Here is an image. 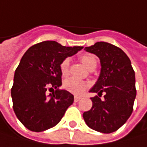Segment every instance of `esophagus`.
Returning <instances> with one entry per match:
<instances>
[{
  "instance_id": "obj_1",
  "label": "esophagus",
  "mask_w": 147,
  "mask_h": 147,
  "mask_svg": "<svg viewBox=\"0 0 147 147\" xmlns=\"http://www.w3.org/2000/svg\"><path fill=\"white\" fill-rule=\"evenodd\" d=\"M80 99H81L80 96H75V97H74V100H75L76 102H78Z\"/></svg>"
}]
</instances>
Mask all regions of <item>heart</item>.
Wrapping results in <instances>:
<instances>
[{"label":"heart","mask_w":147,"mask_h":147,"mask_svg":"<svg viewBox=\"0 0 147 147\" xmlns=\"http://www.w3.org/2000/svg\"><path fill=\"white\" fill-rule=\"evenodd\" d=\"M80 61H81V63L90 70H92L93 69H95L98 63L96 57L91 54H84V55H81ZM60 69H61V75L63 77H65L69 74V58H65L63 61H61V65H60ZM88 86H89L88 83L82 81V80H78L74 78H69L63 82V88L65 90H67L68 92H69L73 94H77V95L84 92L88 88Z\"/></svg>","instance_id":"1"}]
</instances>
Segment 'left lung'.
I'll return each instance as SVG.
<instances>
[{
	"label": "left lung",
	"instance_id": "1",
	"mask_svg": "<svg viewBox=\"0 0 147 147\" xmlns=\"http://www.w3.org/2000/svg\"><path fill=\"white\" fill-rule=\"evenodd\" d=\"M84 49L100 58L101 69L90 90L98 95L91 98L92 107L83 114L84 120L96 131L114 132L126 123L133 110L137 91L131 60L121 48L107 42H97Z\"/></svg>",
	"mask_w": 147,
	"mask_h": 147
}]
</instances>
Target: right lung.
<instances>
[{"label":"right lung","mask_w":147,"mask_h":147,"mask_svg":"<svg viewBox=\"0 0 147 147\" xmlns=\"http://www.w3.org/2000/svg\"><path fill=\"white\" fill-rule=\"evenodd\" d=\"M83 47H63L47 40L31 47L23 55L11 88L13 109L28 129L44 131L55 126L74 101L61 86V63ZM53 92L47 95V91Z\"/></svg>","instance_id":"obj_1"}]
</instances>
